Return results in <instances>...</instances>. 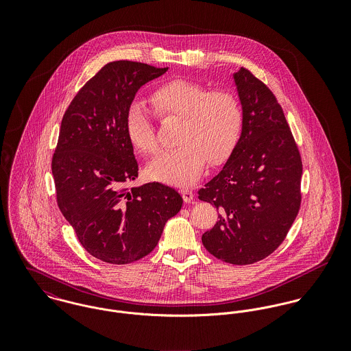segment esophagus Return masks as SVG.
Listing matches in <instances>:
<instances>
[{"mask_svg":"<svg viewBox=\"0 0 351 351\" xmlns=\"http://www.w3.org/2000/svg\"><path fill=\"white\" fill-rule=\"evenodd\" d=\"M181 195H182V199H184L185 202H191V201L193 200V197H195L193 191H192V189H188V188L181 189Z\"/></svg>","mask_w":351,"mask_h":351,"instance_id":"34e87169","label":"esophagus"}]
</instances>
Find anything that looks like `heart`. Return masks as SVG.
I'll use <instances>...</instances> for the list:
<instances>
[{"instance_id":"1","label":"heart","mask_w":351,"mask_h":351,"mask_svg":"<svg viewBox=\"0 0 351 351\" xmlns=\"http://www.w3.org/2000/svg\"><path fill=\"white\" fill-rule=\"evenodd\" d=\"M155 113L181 119L174 150L163 151L150 165L149 173L156 181L188 185L200 178L206 160L219 165L237 146L243 110L238 97L226 90L176 80L158 86L151 95ZM125 131L132 146L143 154L158 150V139L150 113L142 102H132L125 114Z\"/></svg>"}]
</instances>
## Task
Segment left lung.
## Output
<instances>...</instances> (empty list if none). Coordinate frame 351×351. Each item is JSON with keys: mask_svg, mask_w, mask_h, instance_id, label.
Wrapping results in <instances>:
<instances>
[{"mask_svg": "<svg viewBox=\"0 0 351 351\" xmlns=\"http://www.w3.org/2000/svg\"><path fill=\"white\" fill-rule=\"evenodd\" d=\"M243 110L241 138L199 199L219 210L202 234L206 250L232 265L255 263L285 239L300 209V152L284 110L247 69L234 73Z\"/></svg>", "mask_w": 351, "mask_h": 351, "instance_id": "1", "label": "left lung"}]
</instances>
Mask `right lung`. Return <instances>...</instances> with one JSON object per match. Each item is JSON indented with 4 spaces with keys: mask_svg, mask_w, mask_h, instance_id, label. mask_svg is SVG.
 <instances>
[{
    "mask_svg": "<svg viewBox=\"0 0 351 351\" xmlns=\"http://www.w3.org/2000/svg\"><path fill=\"white\" fill-rule=\"evenodd\" d=\"M167 71L146 63L105 64L63 114L52 156L56 201L84 249L106 263L135 262L155 249L182 197L159 182L125 189L138 162L125 131L136 92Z\"/></svg>",
    "mask_w": 351,
    "mask_h": 351,
    "instance_id": "right-lung-1",
    "label": "right lung"
}]
</instances>
